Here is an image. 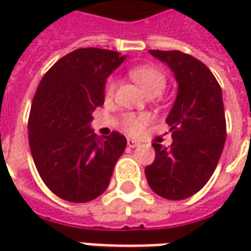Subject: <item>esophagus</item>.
<instances>
[{"mask_svg": "<svg viewBox=\"0 0 251 251\" xmlns=\"http://www.w3.org/2000/svg\"><path fill=\"white\" fill-rule=\"evenodd\" d=\"M138 145H140V142L138 141H136V140H131V138H127V147L129 148L133 149V148H137Z\"/></svg>", "mask_w": 251, "mask_h": 251, "instance_id": "obj_1", "label": "esophagus"}]
</instances>
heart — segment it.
Returning <instances> with one entry per match:
<instances>
[{"label":"heart","instance_id":"b5f03b06","mask_svg":"<svg viewBox=\"0 0 251 251\" xmlns=\"http://www.w3.org/2000/svg\"><path fill=\"white\" fill-rule=\"evenodd\" d=\"M130 76L133 80L144 90L147 95H160L165 90L167 77L163 72L151 66H138L130 70ZM115 90V80L109 79L106 84V95L111 97ZM149 122V115L147 114H126L122 118V127L129 134L137 136L142 133Z\"/></svg>","mask_w":251,"mask_h":251}]
</instances>
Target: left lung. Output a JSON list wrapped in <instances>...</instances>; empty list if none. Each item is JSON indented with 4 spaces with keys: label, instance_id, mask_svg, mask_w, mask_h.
<instances>
[{
    "label": "left lung",
    "instance_id": "1",
    "mask_svg": "<svg viewBox=\"0 0 251 251\" xmlns=\"http://www.w3.org/2000/svg\"><path fill=\"white\" fill-rule=\"evenodd\" d=\"M172 70L177 95L167 117L174 142H153L156 158L145 168L149 187L164 199H187L214 174L226 141L222 88L205 64L180 51L151 50Z\"/></svg>",
    "mask_w": 251,
    "mask_h": 251
}]
</instances>
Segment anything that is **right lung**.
Masks as SVG:
<instances>
[{"mask_svg": "<svg viewBox=\"0 0 251 251\" xmlns=\"http://www.w3.org/2000/svg\"><path fill=\"white\" fill-rule=\"evenodd\" d=\"M125 57L79 48L57 60L36 90L28 122L30 153L47 187L67 201L86 203L103 194L125 151L126 138L118 131L98 137L90 125L104 102L106 79Z\"/></svg>", "mask_w": 251, "mask_h": 251, "instance_id": "right-lung-1", "label": "right lung"}]
</instances>
